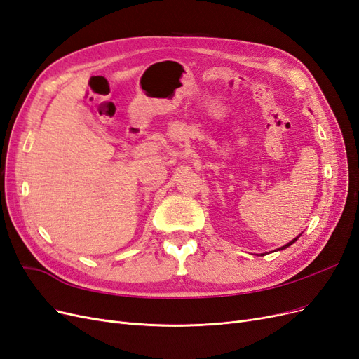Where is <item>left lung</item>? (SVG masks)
<instances>
[{
  "label": "left lung",
  "instance_id": "1",
  "mask_svg": "<svg viewBox=\"0 0 359 359\" xmlns=\"http://www.w3.org/2000/svg\"><path fill=\"white\" fill-rule=\"evenodd\" d=\"M298 237H299V236H298ZM298 237H297V238H294V240H292V241H289V243H287V245H285V246H282V248H279V249H277V250H283V249H286V248H289V246H291V245H292V243H295V241H297V240H298ZM262 255H264V253H262Z\"/></svg>",
  "mask_w": 359,
  "mask_h": 359
}]
</instances>
